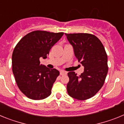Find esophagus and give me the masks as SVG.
<instances>
[{
    "mask_svg": "<svg viewBox=\"0 0 124 124\" xmlns=\"http://www.w3.org/2000/svg\"><path fill=\"white\" fill-rule=\"evenodd\" d=\"M67 74V72L64 71H60V74L61 75H66Z\"/></svg>",
    "mask_w": 124,
    "mask_h": 124,
    "instance_id": "1",
    "label": "esophagus"
}]
</instances>
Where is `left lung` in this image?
Here are the masks:
<instances>
[{
    "label": "left lung",
    "mask_w": 124,
    "mask_h": 124,
    "mask_svg": "<svg viewBox=\"0 0 124 124\" xmlns=\"http://www.w3.org/2000/svg\"><path fill=\"white\" fill-rule=\"evenodd\" d=\"M65 35L76 58L84 68L79 76L74 71L68 73V93L74 99L86 100L94 96L104 83L108 72L106 50L99 38L91 34Z\"/></svg>",
    "instance_id": "1"
}]
</instances>
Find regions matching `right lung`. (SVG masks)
I'll list each match as a JSON object with an SVG mask.
<instances>
[{"label":"right lung","mask_w":124,"mask_h":124,"mask_svg":"<svg viewBox=\"0 0 124 124\" xmlns=\"http://www.w3.org/2000/svg\"><path fill=\"white\" fill-rule=\"evenodd\" d=\"M63 34L37 30L24 36L15 47L13 74L20 90L30 99L41 100L51 94L60 72L40 64V58H46L50 49Z\"/></svg>","instance_id":"right-lung-1"}]
</instances>
